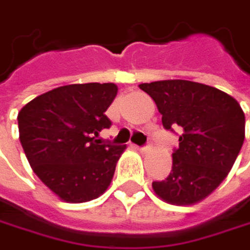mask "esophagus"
<instances>
[{
  "instance_id": "esophagus-1",
  "label": "esophagus",
  "mask_w": 250,
  "mask_h": 250,
  "mask_svg": "<svg viewBox=\"0 0 250 250\" xmlns=\"http://www.w3.org/2000/svg\"><path fill=\"white\" fill-rule=\"evenodd\" d=\"M142 153H145V151H148L150 150V146H143V147H137Z\"/></svg>"
}]
</instances>
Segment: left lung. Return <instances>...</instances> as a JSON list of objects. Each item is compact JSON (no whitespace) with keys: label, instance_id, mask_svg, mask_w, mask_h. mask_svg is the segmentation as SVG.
Wrapping results in <instances>:
<instances>
[{"label":"left lung","instance_id":"8db88e82","mask_svg":"<svg viewBox=\"0 0 250 250\" xmlns=\"http://www.w3.org/2000/svg\"><path fill=\"white\" fill-rule=\"evenodd\" d=\"M162 114L165 128L180 127L170 174L151 188L159 199L190 206L206 199L226 179L245 140V113L225 91L188 80L143 83Z\"/></svg>","mask_w":250,"mask_h":250}]
</instances>
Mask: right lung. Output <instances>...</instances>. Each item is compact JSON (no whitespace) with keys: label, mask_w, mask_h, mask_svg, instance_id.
<instances>
[{"label":"right lung","mask_w":250,"mask_h":250,"mask_svg":"<svg viewBox=\"0 0 250 250\" xmlns=\"http://www.w3.org/2000/svg\"><path fill=\"white\" fill-rule=\"evenodd\" d=\"M114 83L70 84L47 91L18 113L20 142L38 179L67 203L100 197L127 146L100 145Z\"/></svg>","instance_id":"1"}]
</instances>
